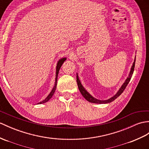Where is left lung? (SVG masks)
<instances>
[{
  "label": "left lung",
  "instance_id": "left-lung-1",
  "mask_svg": "<svg viewBox=\"0 0 149 149\" xmlns=\"http://www.w3.org/2000/svg\"><path fill=\"white\" fill-rule=\"evenodd\" d=\"M135 60H134V63L133 64V66H132V67H131V71L130 72L129 77L126 79V81L124 82L123 85L121 86V88L119 89V90L118 91V92L116 93V95H114L113 97L110 98V99L107 100H97V99H96L95 98H93V96L90 94H89V93L87 92V91H86V89L84 88H83V86H82L80 81H79V77H78V75L77 74V85H78V88H79V91H80L82 95L84 96V98L86 100H87L89 102L94 103H100V104H102V103H110V102H113L114 100H116L117 97H119V96L122 94V93L124 91V89H125V88H126L127 85L128 84L129 82L130 81L131 78V77H132V75H133V72H134V65H135Z\"/></svg>",
  "mask_w": 149,
  "mask_h": 149
}]
</instances>
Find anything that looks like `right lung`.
<instances>
[{
  "label": "right lung",
  "instance_id": "obj_1",
  "mask_svg": "<svg viewBox=\"0 0 149 149\" xmlns=\"http://www.w3.org/2000/svg\"><path fill=\"white\" fill-rule=\"evenodd\" d=\"M65 60H66V58H61V60H60L58 61V63H57V66H56V79H55V84H54V88H53V89H52V91H51V92L49 93V95L47 96L46 98L44 100H43L42 102H41L39 103V104H41V103H44L47 102L48 101V100H49L51 99V98L52 97V96H53V94H54V93L55 90H56V85H57V79H58V75L59 70H60V68H61V67L62 64H63V63H64V61H65Z\"/></svg>",
  "mask_w": 149,
  "mask_h": 149
}]
</instances>
